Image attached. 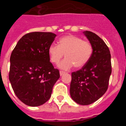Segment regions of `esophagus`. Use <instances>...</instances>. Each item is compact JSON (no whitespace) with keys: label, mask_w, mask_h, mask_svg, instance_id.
<instances>
[{"label":"esophagus","mask_w":126,"mask_h":126,"mask_svg":"<svg viewBox=\"0 0 126 126\" xmlns=\"http://www.w3.org/2000/svg\"><path fill=\"white\" fill-rule=\"evenodd\" d=\"M65 72H64V71H60V75L61 76H62L63 75V74H65Z\"/></svg>","instance_id":"obj_1"}]
</instances>
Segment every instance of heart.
Masks as SVG:
<instances>
[{"label":"heart","instance_id":"obj_1","mask_svg":"<svg viewBox=\"0 0 126 126\" xmlns=\"http://www.w3.org/2000/svg\"><path fill=\"white\" fill-rule=\"evenodd\" d=\"M48 52L50 61L55 64H59L65 54L66 58L61 62L59 67L67 70L73 66L75 68L84 66L92 58L93 47L88 41L69 34L61 37L58 41V45H50Z\"/></svg>","mask_w":126,"mask_h":126}]
</instances>
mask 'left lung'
<instances>
[{
  "label": "left lung",
  "mask_w": 126,
  "mask_h": 126,
  "mask_svg": "<svg viewBox=\"0 0 126 126\" xmlns=\"http://www.w3.org/2000/svg\"><path fill=\"white\" fill-rule=\"evenodd\" d=\"M84 33L93 45V53L87 64L71 74L70 94L77 103L87 105L96 102L107 92L112 64L110 50L103 40L92 32Z\"/></svg>",
  "instance_id": "8db88e82"
}]
</instances>
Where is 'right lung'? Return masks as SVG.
I'll use <instances>...</instances> for the list:
<instances>
[{
    "mask_svg": "<svg viewBox=\"0 0 126 126\" xmlns=\"http://www.w3.org/2000/svg\"><path fill=\"white\" fill-rule=\"evenodd\" d=\"M55 36L51 32L27 33L11 53L9 79L16 95L28 106H40L47 102L60 78L48 52Z\"/></svg>",
    "mask_w": 126,
    "mask_h": 126,
    "instance_id": "add662e5",
    "label": "right lung"
}]
</instances>
